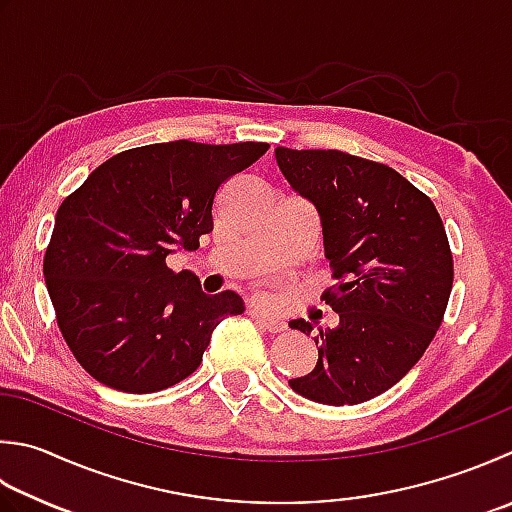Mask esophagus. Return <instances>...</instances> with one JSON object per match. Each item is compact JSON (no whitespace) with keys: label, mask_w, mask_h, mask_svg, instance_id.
Returning a JSON list of instances; mask_svg holds the SVG:
<instances>
[{"label":"esophagus","mask_w":512,"mask_h":512,"mask_svg":"<svg viewBox=\"0 0 512 512\" xmlns=\"http://www.w3.org/2000/svg\"><path fill=\"white\" fill-rule=\"evenodd\" d=\"M249 314H252V318H256V321L263 325L267 332H283L285 327H287L283 318H278L274 314H267L263 310H258V307H254V310H249Z\"/></svg>","instance_id":"1"}]
</instances>
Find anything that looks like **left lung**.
<instances>
[{"label": "left lung", "instance_id": "8db88e82", "mask_svg": "<svg viewBox=\"0 0 512 512\" xmlns=\"http://www.w3.org/2000/svg\"><path fill=\"white\" fill-rule=\"evenodd\" d=\"M274 153L321 218L339 281L325 292L339 325L318 330L314 370L289 388L325 406H356L399 383L435 339L452 289L446 229L432 200L379 162L336 149ZM289 325L312 332L303 318Z\"/></svg>", "mask_w": 512, "mask_h": 512}]
</instances>
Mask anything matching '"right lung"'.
Returning a JSON list of instances; mask_svg holds the SVG:
<instances>
[{
  "label": "right lung",
  "instance_id": "right-lung-1",
  "mask_svg": "<svg viewBox=\"0 0 512 512\" xmlns=\"http://www.w3.org/2000/svg\"><path fill=\"white\" fill-rule=\"evenodd\" d=\"M267 142H158L122 151L66 198L44 278L66 345L95 381L129 394L165 390L198 370L211 332L245 312L236 292L209 296L167 256L214 229L218 187Z\"/></svg>",
  "mask_w": 512,
  "mask_h": 512
}]
</instances>
